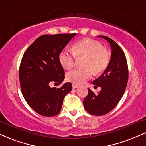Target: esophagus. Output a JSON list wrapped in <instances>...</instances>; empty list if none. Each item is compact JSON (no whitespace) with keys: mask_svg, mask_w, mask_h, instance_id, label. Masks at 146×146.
Here are the masks:
<instances>
[{"mask_svg":"<svg viewBox=\"0 0 146 146\" xmlns=\"http://www.w3.org/2000/svg\"><path fill=\"white\" fill-rule=\"evenodd\" d=\"M78 87H79L78 85L75 84H73V88H78Z\"/></svg>","mask_w":146,"mask_h":146,"instance_id":"obj_1","label":"esophagus"}]
</instances>
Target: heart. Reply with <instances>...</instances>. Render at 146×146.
<instances>
[{"label":"heart","mask_w":146,"mask_h":146,"mask_svg":"<svg viewBox=\"0 0 146 146\" xmlns=\"http://www.w3.org/2000/svg\"><path fill=\"white\" fill-rule=\"evenodd\" d=\"M76 58H84L82 68H75L66 75L68 82L82 84L95 74H100L108 66L110 54L98 41L86 38L74 44L73 52L63 49L60 52L58 60L60 64L66 69L72 68Z\"/></svg>","instance_id":"heart-1"}]
</instances>
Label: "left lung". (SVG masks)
Masks as SVG:
<instances>
[{
	"label": "left lung",
	"instance_id": "8db88e82",
	"mask_svg": "<svg viewBox=\"0 0 146 146\" xmlns=\"http://www.w3.org/2000/svg\"><path fill=\"white\" fill-rule=\"evenodd\" d=\"M98 37L110 43L111 58L104 72L93 82L94 86L101 87V90L96 95L88 88V93L83 103L85 110L90 115L102 116L111 111L124 94L128 80V69L121 47L108 37Z\"/></svg>",
	"mask_w": 146,
	"mask_h": 146
}]
</instances>
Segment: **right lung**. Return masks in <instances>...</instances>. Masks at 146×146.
<instances>
[{
	"label": "right lung",
	"mask_w": 146,
	"mask_h": 146,
	"mask_svg": "<svg viewBox=\"0 0 146 146\" xmlns=\"http://www.w3.org/2000/svg\"><path fill=\"white\" fill-rule=\"evenodd\" d=\"M75 35H42L30 45L22 58L19 68L22 93L29 106L42 116L58 115L64 98L72 90L70 82L59 88L49 85L53 82L60 84L64 80L58 56Z\"/></svg>",
	"instance_id": "right-lung-1"
}]
</instances>
